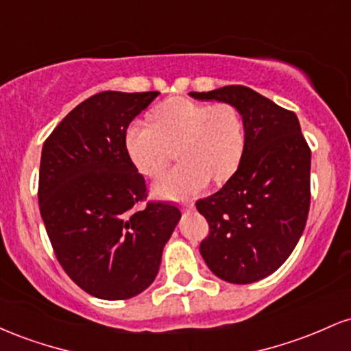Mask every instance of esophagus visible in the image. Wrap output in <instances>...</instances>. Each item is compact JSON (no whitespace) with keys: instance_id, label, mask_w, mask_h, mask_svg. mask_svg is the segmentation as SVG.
Returning <instances> with one entry per match:
<instances>
[{"instance_id":"34e87169","label":"esophagus","mask_w":351,"mask_h":351,"mask_svg":"<svg viewBox=\"0 0 351 351\" xmlns=\"http://www.w3.org/2000/svg\"><path fill=\"white\" fill-rule=\"evenodd\" d=\"M195 208V203H184L183 204V209H193Z\"/></svg>"}]
</instances>
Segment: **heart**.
<instances>
[{"label":"heart","mask_w":351,"mask_h":351,"mask_svg":"<svg viewBox=\"0 0 351 351\" xmlns=\"http://www.w3.org/2000/svg\"><path fill=\"white\" fill-rule=\"evenodd\" d=\"M183 162L153 184L156 196L183 199L223 183L239 168L245 147L241 112L232 104H204L173 97L155 110V123L132 120L125 130L128 156L145 176L155 178L175 155Z\"/></svg>","instance_id":"1"}]
</instances>
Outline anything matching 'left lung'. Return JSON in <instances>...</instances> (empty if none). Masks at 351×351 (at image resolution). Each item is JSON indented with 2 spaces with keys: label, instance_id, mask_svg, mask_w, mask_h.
Listing matches in <instances>:
<instances>
[{
  "label": "left lung",
  "instance_id": "left-lung-1",
  "mask_svg": "<svg viewBox=\"0 0 351 351\" xmlns=\"http://www.w3.org/2000/svg\"><path fill=\"white\" fill-rule=\"evenodd\" d=\"M232 104L243 115L245 147L223 188L196 201L209 234L199 252L211 272L251 284L276 272L299 243L310 208V148L292 110L244 86L191 92Z\"/></svg>",
  "mask_w": 351,
  "mask_h": 351
}]
</instances>
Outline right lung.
<instances>
[{
	"instance_id": "obj_1",
	"label": "right lung",
	"mask_w": 351,
	"mask_h": 351,
	"mask_svg": "<svg viewBox=\"0 0 351 351\" xmlns=\"http://www.w3.org/2000/svg\"><path fill=\"white\" fill-rule=\"evenodd\" d=\"M160 92L92 95L52 130L39 167V209L59 264L104 300L138 295L155 280L181 213L148 201L125 148L127 125Z\"/></svg>"
}]
</instances>
